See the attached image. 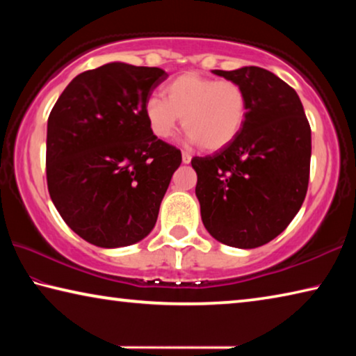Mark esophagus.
Here are the masks:
<instances>
[{
  "label": "esophagus",
  "instance_id": "1",
  "mask_svg": "<svg viewBox=\"0 0 356 356\" xmlns=\"http://www.w3.org/2000/svg\"><path fill=\"white\" fill-rule=\"evenodd\" d=\"M182 161L185 165H188L191 161V155L188 152H182Z\"/></svg>",
  "mask_w": 356,
  "mask_h": 356
}]
</instances>
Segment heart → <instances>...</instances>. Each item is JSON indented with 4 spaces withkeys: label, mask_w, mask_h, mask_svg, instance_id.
<instances>
[{
    "label": "heart",
    "mask_w": 356,
    "mask_h": 356,
    "mask_svg": "<svg viewBox=\"0 0 356 356\" xmlns=\"http://www.w3.org/2000/svg\"><path fill=\"white\" fill-rule=\"evenodd\" d=\"M165 99L150 97L144 116L160 140L174 135L182 119L186 140L206 150H220L240 135L248 116L245 89L236 81L185 72L163 89Z\"/></svg>",
    "instance_id": "heart-1"
}]
</instances>
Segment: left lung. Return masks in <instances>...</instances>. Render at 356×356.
<instances>
[{
  "label": "left lung",
  "mask_w": 356,
  "mask_h": 356,
  "mask_svg": "<svg viewBox=\"0 0 356 356\" xmlns=\"http://www.w3.org/2000/svg\"><path fill=\"white\" fill-rule=\"evenodd\" d=\"M212 72L245 89L248 116L229 146L191 160L201 218L218 242L257 248L278 237L305 201L311 127L298 94L272 72Z\"/></svg>",
  "instance_id": "8db88e82"
}]
</instances>
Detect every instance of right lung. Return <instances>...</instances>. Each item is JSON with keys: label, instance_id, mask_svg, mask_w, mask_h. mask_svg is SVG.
Here are the masks:
<instances>
[{"label": "right lung", "instance_id": "1", "mask_svg": "<svg viewBox=\"0 0 356 356\" xmlns=\"http://www.w3.org/2000/svg\"><path fill=\"white\" fill-rule=\"evenodd\" d=\"M166 78L159 67L108 63L76 75L48 118V193L65 225L100 248L149 236L182 163L144 116Z\"/></svg>", "mask_w": 356, "mask_h": 356}]
</instances>
